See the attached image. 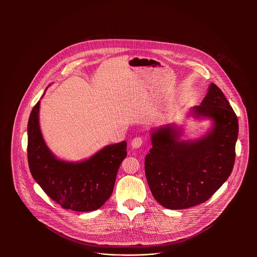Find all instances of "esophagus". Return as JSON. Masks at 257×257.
Wrapping results in <instances>:
<instances>
[{"label":"esophagus","mask_w":257,"mask_h":257,"mask_svg":"<svg viewBox=\"0 0 257 257\" xmlns=\"http://www.w3.org/2000/svg\"><path fill=\"white\" fill-rule=\"evenodd\" d=\"M142 146H143V139L142 138L137 137L133 140V142H132L133 148H140Z\"/></svg>","instance_id":"1"}]
</instances>
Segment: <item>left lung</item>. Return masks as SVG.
<instances>
[{"instance_id": "8db88e82", "label": "left lung", "mask_w": 257, "mask_h": 257, "mask_svg": "<svg viewBox=\"0 0 257 257\" xmlns=\"http://www.w3.org/2000/svg\"><path fill=\"white\" fill-rule=\"evenodd\" d=\"M196 118L213 126L196 141H180L181 128L168 124L151 132L152 148L146 156V176L154 199L164 208L182 210L209 200L230 175L235 159L238 120L220 88L212 83Z\"/></svg>"}]
</instances>
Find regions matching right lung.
Instances as JSON below:
<instances>
[{"instance_id":"right-lung-1","label":"right lung","mask_w":257,"mask_h":257,"mask_svg":"<svg viewBox=\"0 0 257 257\" xmlns=\"http://www.w3.org/2000/svg\"><path fill=\"white\" fill-rule=\"evenodd\" d=\"M39 104L34 107L28 123V160L34 179L63 209L98 210L112 193L118 167L126 156V142L107 146L80 162L58 159L42 138Z\"/></svg>"}]
</instances>
